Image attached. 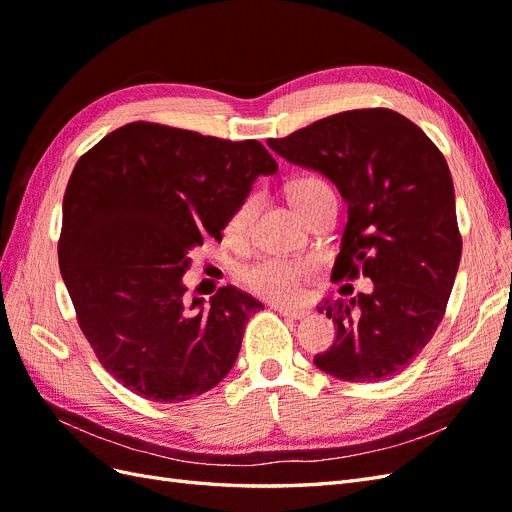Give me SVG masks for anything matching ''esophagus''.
Here are the masks:
<instances>
[{"instance_id": "34e87169", "label": "esophagus", "mask_w": 512, "mask_h": 512, "mask_svg": "<svg viewBox=\"0 0 512 512\" xmlns=\"http://www.w3.org/2000/svg\"><path fill=\"white\" fill-rule=\"evenodd\" d=\"M277 312H280L282 316L286 318H292V320H303L309 316L307 309H294V307H286V305H275Z\"/></svg>"}]
</instances>
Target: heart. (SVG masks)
I'll return each instance as SVG.
<instances>
[{
  "label": "heart",
  "mask_w": 512,
  "mask_h": 512,
  "mask_svg": "<svg viewBox=\"0 0 512 512\" xmlns=\"http://www.w3.org/2000/svg\"><path fill=\"white\" fill-rule=\"evenodd\" d=\"M290 203L297 207V211L307 218L309 211L318 207L322 200L335 198L331 185L318 177H303L290 183L288 188ZM258 198L247 196L243 203L230 215L226 224V235L232 239H239L245 235L247 226L252 222V215L256 211ZM314 267L305 260H282V258H267L260 260L256 265L247 267L243 273V282L258 297H265L271 301H294L301 297L303 284L312 277Z\"/></svg>",
  "instance_id": "heart-1"
}]
</instances>
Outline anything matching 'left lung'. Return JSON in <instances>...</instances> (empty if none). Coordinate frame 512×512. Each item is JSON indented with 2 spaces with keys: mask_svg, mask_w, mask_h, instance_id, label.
<instances>
[{
  "mask_svg": "<svg viewBox=\"0 0 512 512\" xmlns=\"http://www.w3.org/2000/svg\"><path fill=\"white\" fill-rule=\"evenodd\" d=\"M267 145L335 183L348 222L333 277L374 282L369 294L324 299L337 337L314 356L346 382L404 371L436 333L461 260L451 170L429 136L391 108H356Z\"/></svg>",
  "mask_w": 512,
  "mask_h": 512,
  "instance_id": "left-lung-1",
  "label": "left lung"
}]
</instances>
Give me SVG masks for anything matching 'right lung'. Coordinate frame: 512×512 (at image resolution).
Listing matches in <instances>:
<instances>
[{"label": "right lung", "instance_id": "1", "mask_svg": "<svg viewBox=\"0 0 512 512\" xmlns=\"http://www.w3.org/2000/svg\"><path fill=\"white\" fill-rule=\"evenodd\" d=\"M277 162L258 141H224L134 121L76 162L64 194L59 271L102 367L160 404L211 391L235 365L262 303L224 286L185 299L183 273L205 237Z\"/></svg>", "mask_w": 512, "mask_h": 512}]
</instances>
